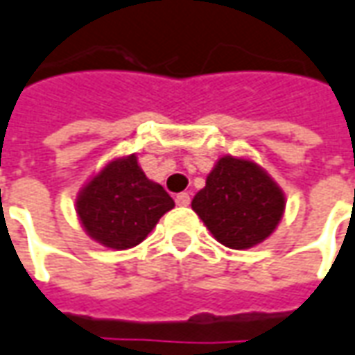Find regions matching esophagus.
I'll list each match as a JSON object with an SVG mask.
<instances>
[{"mask_svg":"<svg viewBox=\"0 0 355 355\" xmlns=\"http://www.w3.org/2000/svg\"><path fill=\"white\" fill-rule=\"evenodd\" d=\"M175 202H178L180 207H187V205L191 202V197H189V193H180V195H175Z\"/></svg>","mask_w":355,"mask_h":355,"instance_id":"obj_1","label":"esophagus"}]
</instances>
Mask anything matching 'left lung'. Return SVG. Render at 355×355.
<instances>
[{
    "label": "left lung",
    "mask_w": 355,
    "mask_h": 355,
    "mask_svg": "<svg viewBox=\"0 0 355 355\" xmlns=\"http://www.w3.org/2000/svg\"><path fill=\"white\" fill-rule=\"evenodd\" d=\"M193 210L210 234L230 249L265 241L284 214V193L255 162L224 156L193 197Z\"/></svg>",
    "instance_id": "obj_1"
}]
</instances>
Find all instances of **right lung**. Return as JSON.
<instances>
[{"label":"right lung","instance_id":"1","mask_svg":"<svg viewBox=\"0 0 355 355\" xmlns=\"http://www.w3.org/2000/svg\"><path fill=\"white\" fill-rule=\"evenodd\" d=\"M172 209V197L146 178L135 154L106 164L77 197L83 228L112 249L139 245Z\"/></svg>","mask_w":355,"mask_h":355}]
</instances>
